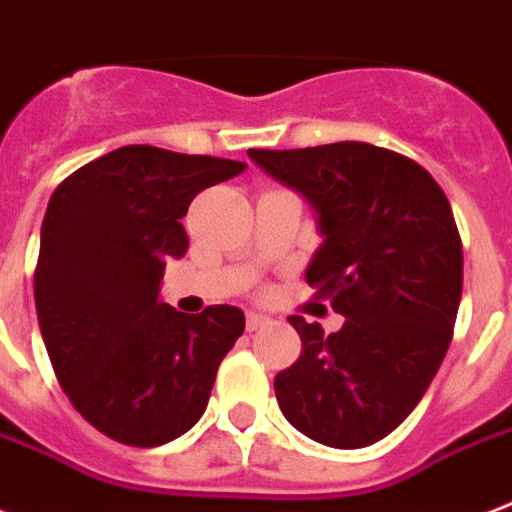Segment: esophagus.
I'll use <instances>...</instances> for the list:
<instances>
[{
    "label": "esophagus",
    "mask_w": 512,
    "mask_h": 512,
    "mask_svg": "<svg viewBox=\"0 0 512 512\" xmlns=\"http://www.w3.org/2000/svg\"><path fill=\"white\" fill-rule=\"evenodd\" d=\"M271 322V317L268 314H263V311H247V330L252 333V330H260V327H265Z\"/></svg>",
    "instance_id": "obj_1"
}]
</instances>
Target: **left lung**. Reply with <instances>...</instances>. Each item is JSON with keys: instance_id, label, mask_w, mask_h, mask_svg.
Returning a JSON list of instances; mask_svg holds the SVG:
<instances>
[{"instance_id": "obj_1", "label": "left lung", "mask_w": 512, "mask_h": 512, "mask_svg": "<svg viewBox=\"0 0 512 512\" xmlns=\"http://www.w3.org/2000/svg\"><path fill=\"white\" fill-rule=\"evenodd\" d=\"M247 155L311 204L322 244L306 282L346 319L325 335L290 317L303 351L273 378L279 408L322 446H370L419 405L451 343L464 260L446 193L365 142Z\"/></svg>"}]
</instances>
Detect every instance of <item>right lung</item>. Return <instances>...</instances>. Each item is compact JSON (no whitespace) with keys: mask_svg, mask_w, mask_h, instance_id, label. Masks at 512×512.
Masks as SVG:
<instances>
[{"mask_svg":"<svg viewBox=\"0 0 512 512\" xmlns=\"http://www.w3.org/2000/svg\"><path fill=\"white\" fill-rule=\"evenodd\" d=\"M247 163L128 144L50 195L34 303L58 384L85 421L152 448L201 419L244 311L182 314L161 300L166 260L187 252L182 217L206 187Z\"/></svg>","mask_w":512,"mask_h":512,"instance_id":"add662e5","label":"right lung"}]
</instances>
